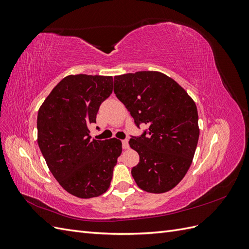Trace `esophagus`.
I'll return each instance as SVG.
<instances>
[{
	"label": "esophagus",
	"instance_id": "obj_1",
	"mask_svg": "<svg viewBox=\"0 0 249 249\" xmlns=\"http://www.w3.org/2000/svg\"><path fill=\"white\" fill-rule=\"evenodd\" d=\"M123 147H124V149L129 148V140H127V139L123 140Z\"/></svg>",
	"mask_w": 249,
	"mask_h": 249
}]
</instances>
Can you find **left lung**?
Instances as JSON below:
<instances>
[{
  "label": "left lung",
  "mask_w": 249,
  "mask_h": 249,
  "mask_svg": "<svg viewBox=\"0 0 249 249\" xmlns=\"http://www.w3.org/2000/svg\"><path fill=\"white\" fill-rule=\"evenodd\" d=\"M114 93L135 124L148 129L130 139L139 154L132 176L140 189L164 193L175 188L189 169L199 137L194 101L178 83L159 71L114 77Z\"/></svg>",
  "instance_id": "1"
}]
</instances>
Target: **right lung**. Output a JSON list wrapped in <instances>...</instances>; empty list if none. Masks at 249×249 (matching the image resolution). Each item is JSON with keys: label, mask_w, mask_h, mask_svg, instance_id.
Segmentation results:
<instances>
[{"label": "right lung", "mask_w": 249, "mask_h": 249, "mask_svg": "<svg viewBox=\"0 0 249 249\" xmlns=\"http://www.w3.org/2000/svg\"><path fill=\"white\" fill-rule=\"evenodd\" d=\"M113 90L110 76L71 74L60 81L38 110L37 142L52 175L80 198L108 190L122 141L91 140L88 125Z\"/></svg>", "instance_id": "obj_1"}]
</instances>
